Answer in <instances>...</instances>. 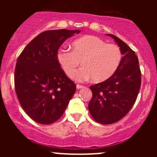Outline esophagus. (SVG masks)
<instances>
[{
	"label": "esophagus",
	"mask_w": 157,
	"mask_h": 157,
	"mask_svg": "<svg viewBox=\"0 0 157 157\" xmlns=\"http://www.w3.org/2000/svg\"><path fill=\"white\" fill-rule=\"evenodd\" d=\"M76 86L77 89H82V88H84L83 86H81V85H79V84H77Z\"/></svg>",
	"instance_id": "obj_1"
}]
</instances>
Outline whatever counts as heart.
Instances as JSON below:
<instances>
[{
    "instance_id": "b5f03b06",
    "label": "heart",
    "mask_w": 157,
    "mask_h": 157,
    "mask_svg": "<svg viewBox=\"0 0 157 157\" xmlns=\"http://www.w3.org/2000/svg\"><path fill=\"white\" fill-rule=\"evenodd\" d=\"M72 51L60 48L57 60L68 77L74 75L76 81L89 80L94 82L107 80L116 72L122 60V52L117 45L108 44L95 36L86 35L71 44Z\"/></svg>"
}]
</instances>
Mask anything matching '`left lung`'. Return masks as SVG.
<instances>
[{"mask_svg":"<svg viewBox=\"0 0 157 157\" xmlns=\"http://www.w3.org/2000/svg\"><path fill=\"white\" fill-rule=\"evenodd\" d=\"M111 37L121 50V63L112 77L90 86L92 98L89 110L94 120L103 125L123 118L134 105L141 86V71L135 52L117 37Z\"/></svg>","mask_w":157,"mask_h":157,"instance_id":"8db88e82","label":"left lung"}]
</instances>
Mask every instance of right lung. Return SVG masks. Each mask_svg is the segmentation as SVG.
<instances>
[{
  "label": "right lung",
  "mask_w": 157,
  "mask_h": 157,
  "mask_svg": "<svg viewBox=\"0 0 157 157\" xmlns=\"http://www.w3.org/2000/svg\"><path fill=\"white\" fill-rule=\"evenodd\" d=\"M80 30H48L25 47L15 71L16 94L23 109L34 121L48 125L63 114L76 91V85L57 62L59 48Z\"/></svg>",
  "instance_id": "obj_1"
}]
</instances>
